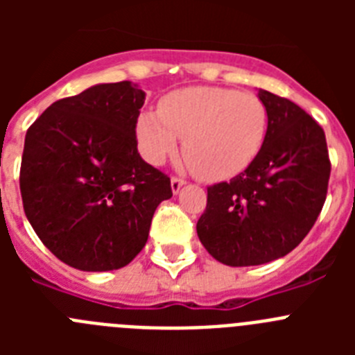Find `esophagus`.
<instances>
[{"label":"esophagus","instance_id":"esophagus-1","mask_svg":"<svg viewBox=\"0 0 355 355\" xmlns=\"http://www.w3.org/2000/svg\"><path fill=\"white\" fill-rule=\"evenodd\" d=\"M187 183V181L184 180H181V178H172L171 180V187H172V192L174 193H178L181 190V187H183V184Z\"/></svg>","mask_w":355,"mask_h":355}]
</instances>
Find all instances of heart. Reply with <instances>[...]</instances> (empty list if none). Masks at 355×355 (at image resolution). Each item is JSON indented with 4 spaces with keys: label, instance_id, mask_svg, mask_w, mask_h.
Here are the masks:
<instances>
[{
    "label": "heart",
    "instance_id": "1",
    "mask_svg": "<svg viewBox=\"0 0 355 355\" xmlns=\"http://www.w3.org/2000/svg\"><path fill=\"white\" fill-rule=\"evenodd\" d=\"M140 155L162 165L180 149L200 180L224 181L258 158L268 131V110L256 94L224 87H188L137 119Z\"/></svg>",
    "mask_w": 355,
    "mask_h": 355
}]
</instances>
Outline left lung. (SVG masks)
I'll list each match as a JSON object with an SVG mask.
<instances>
[{
	"mask_svg": "<svg viewBox=\"0 0 355 355\" xmlns=\"http://www.w3.org/2000/svg\"><path fill=\"white\" fill-rule=\"evenodd\" d=\"M268 131L258 158L229 183L208 187L197 222L216 261L252 266L283 258L311 231L327 197L331 159L325 133L299 105L266 90Z\"/></svg>",
	"mask_w": 355,
	"mask_h": 355,
	"instance_id": "8db88e82",
	"label": "left lung"
}]
</instances>
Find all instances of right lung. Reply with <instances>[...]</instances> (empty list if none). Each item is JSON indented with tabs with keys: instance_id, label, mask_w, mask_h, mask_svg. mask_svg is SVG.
I'll use <instances>...</instances> for the list:
<instances>
[{
	"instance_id": "obj_1",
	"label": "right lung",
	"mask_w": 355,
	"mask_h": 355,
	"mask_svg": "<svg viewBox=\"0 0 355 355\" xmlns=\"http://www.w3.org/2000/svg\"><path fill=\"white\" fill-rule=\"evenodd\" d=\"M146 92L94 85L53 103L26 131L19 187L26 218L65 265L117 270L144 249L171 178L144 162L137 119Z\"/></svg>"
}]
</instances>
